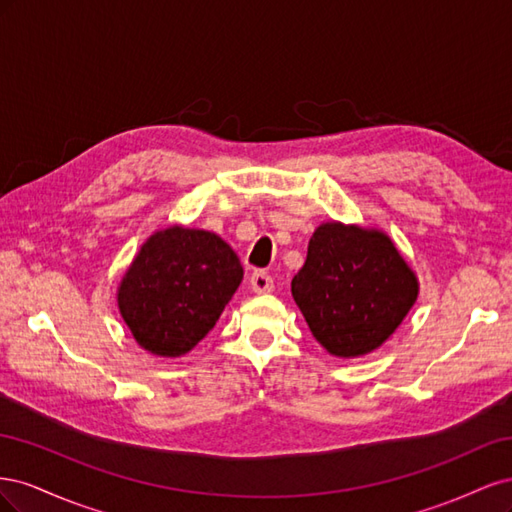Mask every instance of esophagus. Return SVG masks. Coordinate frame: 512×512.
I'll use <instances>...</instances> for the list:
<instances>
[{"mask_svg":"<svg viewBox=\"0 0 512 512\" xmlns=\"http://www.w3.org/2000/svg\"><path fill=\"white\" fill-rule=\"evenodd\" d=\"M250 286L256 294H267V292H273L275 282L267 271H254L250 277Z\"/></svg>","mask_w":512,"mask_h":512,"instance_id":"esophagus-1","label":"esophagus"}]
</instances>
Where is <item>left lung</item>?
Masks as SVG:
<instances>
[{
	"mask_svg": "<svg viewBox=\"0 0 512 512\" xmlns=\"http://www.w3.org/2000/svg\"><path fill=\"white\" fill-rule=\"evenodd\" d=\"M292 297L314 337L335 356L382 346L416 301V277L378 230L322 224L309 239Z\"/></svg>",
	"mask_w": 512,
	"mask_h": 512,
	"instance_id": "8db88e82",
	"label": "left lung"
}]
</instances>
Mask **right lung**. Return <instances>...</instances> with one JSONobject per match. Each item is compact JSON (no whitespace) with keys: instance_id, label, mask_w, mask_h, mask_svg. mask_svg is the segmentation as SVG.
I'll return each instance as SVG.
<instances>
[{"instance_id":"obj_1","label":"right lung","mask_w":512,"mask_h":512,"mask_svg":"<svg viewBox=\"0 0 512 512\" xmlns=\"http://www.w3.org/2000/svg\"><path fill=\"white\" fill-rule=\"evenodd\" d=\"M243 267L218 235L173 226L156 232L119 286V312L145 350L190 352L218 322Z\"/></svg>"}]
</instances>
